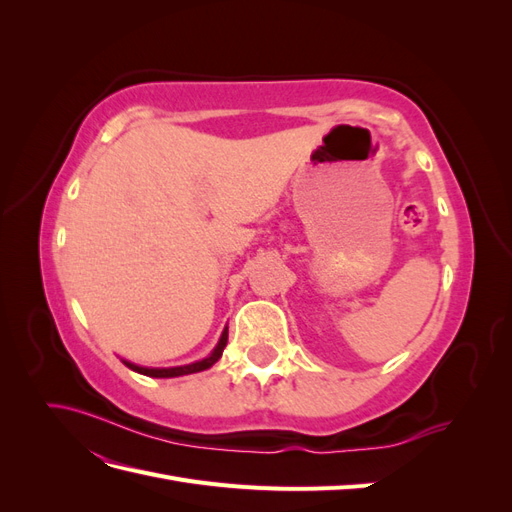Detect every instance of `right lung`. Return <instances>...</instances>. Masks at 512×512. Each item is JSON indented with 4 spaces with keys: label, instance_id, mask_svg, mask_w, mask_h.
<instances>
[{
    "label": "right lung",
    "instance_id": "add662e5",
    "mask_svg": "<svg viewBox=\"0 0 512 512\" xmlns=\"http://www.w3.org/2000/svg\"><path fill=\"white\" fill-rule=\"evenodd\" d=\"M226 342H228V329L222 333V337H220V344L215 346V350H213V352L207 356V359L198 361V363H192V365H183V367L149 369V367H138V365H134V363H128V361H123V363H126L130 369L138 371V374H143V376H151V378H177V376H185V374H196V371L209 369L211 365L218 363V361H220V356H222V352H224V348H226Z\"/></svg>",
    "mask_w": 512,
    "mask_h": 512
}]
</instances>
